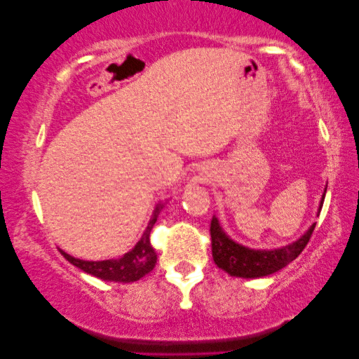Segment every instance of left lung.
Masks as SVG:
<instances>
[{
    "instance_id": "obj_1",
    "label": "left lung",
    "mask_w": 359,
    "mask_h": 359,
    "mask_svg": "<svg viewBox=\"0 0 359 359\" xmlns=\"http://www.w3.org/2000/svg\"><path fill=\"white\" fill-rule=\"evenodd\" d=\"M323 199H325V194H323L322 201ZM313 229H316V224H313L297 242L287 245V247L271 250V252H264V250L245 248L242 245L232 242V240L222 232V229L219 227L217 219L212 217V220H210V243H212L214 263L217 264L220 269H224L225 273H229L230 276H268V274L276 273L278 269H281L286 266V264L294 262V259L302 253V250L306 248V245L312 237Z\"/></svg>"
}]
</instances>
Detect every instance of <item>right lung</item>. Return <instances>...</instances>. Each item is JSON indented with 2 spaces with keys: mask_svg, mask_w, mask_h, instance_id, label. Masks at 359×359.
<instances>
[{
  "mask_svg": "<svg viewBox=\"0 0 359 359\" xmlns=\"http://www.w3.org/2000/svg\"><path fill=\"white\" fill-rule=\"evenodd\" d=\"M160 208H161V204L155 209L154 217H151L149 227H147L144 235H142L139 243H137L129 253H126L124 257L119 259H104V262H83V259L70 257V255L62 252V250H60V253L72 264H75L76 268L83 269L85 273L93 274V276L104 279V281L134 283V281H137V279L144 278L145 274H149L156 264V253L150 243V232L156 222V215H158V212H160Z\"/></svg>",
  "mask_w": 359,
  "mask_h": 359,
  "instance_id": "obj_1",
  "label": "right lung"
}]
</instances>
